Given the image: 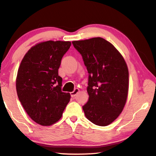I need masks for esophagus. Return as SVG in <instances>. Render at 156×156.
Returning a JSON list of instances; mask_svg holds the SVG:
<instances>
[{
  "mask_svg": "<svg viewBox=\"0 0 156 156\" xmlns=\"http://www.w3.org/2000/svg\"><path fill=\"white\" fill-rule=\"evenodd\" d=\"M79 92V89H78V88H76L74 90H73L72 92H71L70 93V94H71V96H72V98H73V97H75L76 96V95Z\"/></svg>",
  "mask_w": 156,
  "mask_h": 156,
  "instance_id": "1",
  "label": "esophagus"
}]
</instances>
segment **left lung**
<instances>
[{
	"mask_svg": "<svg viewBox=\"0 0 156 156\" xmlns=\"http://www.w3.org/2000/svg\"><path fill=\"white\" fill-rule=\"evenodd\" d=\"M89 73V100L83 107L86 118L98 126L112 123L127 99L129 71L125 59L112 43L97 37L73 41Z\"/></svg>",
	"mask_w": 156,
	"mask_h": 156,
	"instance_id": "8db88e82",
	"label": "left lung"
}]
</instances>
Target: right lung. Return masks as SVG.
<instances>
[{
    "instance_id": "1",
    "label": "right lung",
    "mask_w": 156,
    "mask_h": 156,
    "mask_svg": "<svg viewBox=\"0 0 156 156\" xmlns=\"http://www.w3.org/2000/svg\"><path fill=\"white\" fill-rule=\"evenodd\" d=\"M71 44L60 41L36 44L26 53L18 68L16 80L18 99L29 116L41 125L58 121L70 100V94L61 91L58 69Z\"/></svg>"
}]
</instances>
